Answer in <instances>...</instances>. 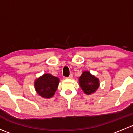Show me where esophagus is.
<instances>
[{"mask_svg": "<svg viewBox=\"0 0 133 133\" xmlns=\"http://www.w3.org/2000/svg\"><path fill=\"white\" fill-rule=\"evenodd\" d=\"M72 76H73V75H72V74H70V75H69V76H68V79H71V78H72Z\"/></svg>", "mask_w": 133, "mask_h": 133, "instance_id": "esophagus-1", "label": "esophagus"}]
</instances>
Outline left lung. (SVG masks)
Instances as JSON below:
<instances>
[{"mask_svg": "<svg viewBox=\"0 0 133 133\" xmlns=\"http://www.w3.org/2000/svg\"><path fill=\"white\" fill-rule=\"evenodd\" d=\"M80 87L86 94L90 95L94 93L99 87V79L89 71H84L79 78Z\"/></svg>", "mask_w": 133, "mask_h": 133, "instance_id": "obj_1", "label": "left lung"}]
</instances>
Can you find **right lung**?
<instances>
[{
  "instance_id": "add662e5",
  "label": "right lung",
  "mask_w": 133,
  "mask_h": 133,
  "mask_svg": "<svg viewBox=\"0 0 133 133\" xmlns=\"http://www.w3.org/2000/svg\"><path fill=\"white\" fill-rule=\"evenodd\" d=\"M59 79L51 74H44L34 82L36 91L44 98H50L55 94L58 88Z\"/></svg>"
}]
</instances>
